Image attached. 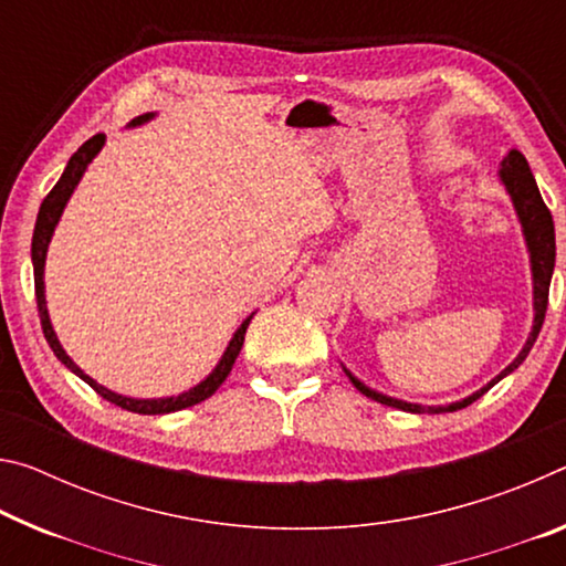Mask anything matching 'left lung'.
<instances>
[{
    "mask_svg": "<svg viewBox=\"0 0 566 566\" xmlns=\"http://www.w3.org/2000/svg\"><path fill=\"white\" fill-rule=\"evenodd\" d=\"M499 176H501V181H504V186H506L511 201H514V209H516L518 221H522V229H524L528 256H532L534 327H532V335H528V339H526V345L522 347V353H518L516 360L511 363L506 370H501L489 385H483L481 390H476L469 398H463L459 402H451V406L426 408V406H418V402H406V400L388 398V396H382V392L370 390V388H367V385H363L360 380H357L353 373L345 370L347 378L353 380V385L363 392V396L378 400V402H382V406L400 408V410H408V412H453V410H461L465 406H471L473 400H479L483 392H489L501 378H506L509 373H514L516 367L526 360L528 349L534 347L536 337H539V329L544 325V315H546V304H549V282H552V274H554V256H557V244H554V221H552L549 209H546V203L542 199L539 186H536V181H534L532 168H528L526 158L518 154V150H509V156L501 160Z\"/></svg>",
    "mask_w": 566,
    "mask_h": 566,
    "instance_id": "8db88e82",
    "label": "left lung"
}]
</instances>
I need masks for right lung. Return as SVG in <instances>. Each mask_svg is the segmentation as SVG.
Returning <instances> with one entry per match:
<instances>
[{"label":"right lung","instance_id":"1","mask_svg":"<svg viewBox=\"0 0 566 566\" xmlns=\"http://www.w3.org/2000/svg\"><path fill=\"white\" fill-rule=\"evenodd\" d=\"M154 118V113H146V115H138L136 120H130V125H140ZM105 143L103 133H97L90 140H85L83 146H80L73 158L67 160V168L65 174L60 176V181L55 184V188L44 196V201L40 206V213H38V223H34V234H32V266H34V294H38V310H40V322H42V332L44 337H48V345L52 347V353L57 355V360L67 367V370H73L77 378H83L90 388H93L97 396L115 402V406L123 408V410H130V412H140V416H164V412H174V410H184V408H191L196 402H201L206 398H211L213 392L221 388V382L229 378L231 367H234L237 357L241 353V345H244V335H247V327L249 322L254 315H249L244 322H241V327L234 332V337H231V343L227 347V353L221 355L219 365L213 367V373L209 378L201 380L196 388L181 392V396H174V398H158V400H138V398H125L118 396V392L103 388L101 382H95L90 375H85L80 367L70 360L65 349H62L60 339L55 335V329H52V322L48 315V304H44V256H48V247H50V239H52V231H55L57 221L62 217V209H65V203L70 196H73L75 186L80 184V178H83L85 168L90 160H93L97 154H101Z\"/></svg>","mask_w":566,"mask_h":566}]
</instances>
